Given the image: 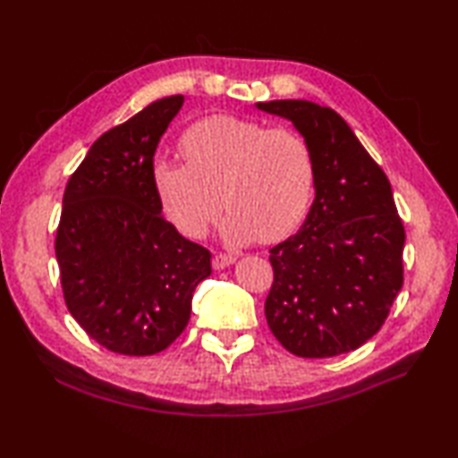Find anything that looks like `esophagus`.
Listing matches in <instances>:
<instances>
[{
	"instance_id": "1",
	"label": "esophagus",
	"mask_w": 458,
	"mask_h": 458,
	"mask_svg": "<svg viewBox=\"0 0 458 458\" xmlns=\"http://www.w3.org/2000/svg\"><path fill=\"white\" fill-rule=\"evenodd\" d=\"M233 262H235V258L232 254H223L221 252V254H215L213 256V262L211 264H213V269L218 271V269H225V267L232 266Z\"/></svg>"
}]
</instances>
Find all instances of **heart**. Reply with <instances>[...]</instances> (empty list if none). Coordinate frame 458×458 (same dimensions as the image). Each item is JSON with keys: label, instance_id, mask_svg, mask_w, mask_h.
Returning <instances> with one entry per match:
<instances>
[{"label": "heart", "instance_id": "b5f03b06", "mask_svg": "<svg viewBox=\"0 0 458 458\" xmlns=\"http://www.w3.org/2000/svg\"><path fill=\"white\" fill-rule=\"evenodd\" d=\"M183 161L161 158L153 185L174 226L200 237L230 208V243L281 242L301 226L314 194V158L301 134L233 115L191 125L180 142Z\"/></svg>", "mask_w": 458, "mask_h": 458}]
</instances>
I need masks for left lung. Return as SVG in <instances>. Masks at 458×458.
<instances>
[{
	"instance_id": "1",
	"label": "left lung",
	"mask_w": 458,
	"mask_h": 458,
	"mask_svg": "<svg viewBox=\"0 0 458 458\" xmlns=\"http://www.w3.org/2000/svg\"><path fill=\"white\" fill-rule=\"evenodd\" d=\"M256 108L292 122L314 158L305 223L269 250L267 326L293 355L348 353L377 333L403 288L406 235L391 183L335 110L301 98Z\"/></svg>"
}]
</instances>
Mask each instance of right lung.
Returning <instances> with one entry per match:
<instances>
[{"mask_svg":"<svg viewBox=\"0 0 458 458\" xmlns=\"http://www.w3.org/2000/svg\"><path fill=\"white\" fill-rule=\"evenodd\" d=\"M183 95L158 98L89 148L65 187L55 258L65 303L110 352L153 355L183 333L211 254L163 216L153 155Z\"/></svg>","mask_w":458,"mask_h":458,"instance_id":"1","label":"right lung"}]
</instances>
